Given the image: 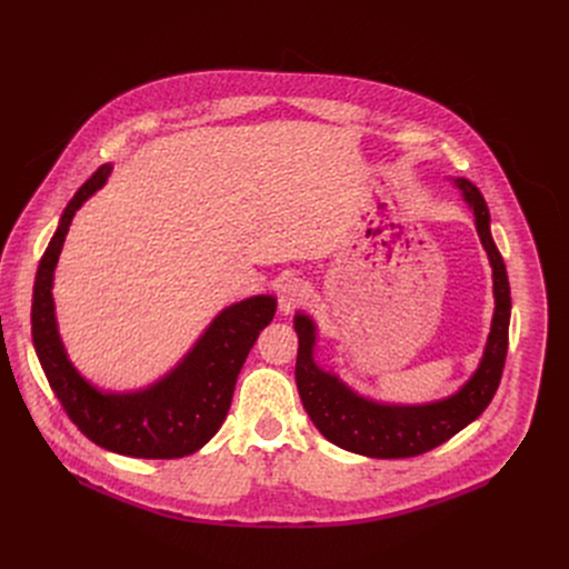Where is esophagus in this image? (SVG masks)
<instances>
[{
	"instance_id": "34e87169",
	"label": "esophagus",
	"mask_w": 569,
	"mask_h": 569,
	"mask_svg": "<svg viewBox=\"0 0 569 569\" xmlns=\"http://www.w3.org/2000/svg\"><path fill=\"white\" fill-rule=\"evenodd\" d=\"M306 299H308V287H306L303 280L289 278V280L282 282V287H280V310L284 315L299 310L306 303Z\"/></svg>"
}]
</instances>
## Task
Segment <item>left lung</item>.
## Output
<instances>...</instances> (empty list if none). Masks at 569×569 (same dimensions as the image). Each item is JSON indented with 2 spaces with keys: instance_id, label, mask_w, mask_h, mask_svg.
<instances>
[{
  "instance_id": "obj_1",
  "label": "left lung",
  "mask_w": 569,
  "mask_h": 569,
  "mask_svg": "<svg viewBox=\"0 0 569 569\" xmlns=\"http://www.w3.org/2000/svg\"><path fill=\"white\" fill-rule=\"evenodd\" d=\"M468 208L475 214V224L481 246L493 266V296L496 312L483 359L472 380L451 398L430 405H380L349 391L338 377L323 372L312 361L315 323L306 315L293 317V329L299 336V357H296V387H299L303 408L312 423L329 442L370 458H410L440 447L458 430L472 423L493 400L509 345V312L511 296L505 261L491 238L489 208L479 189L456 178Z\"/></svg>"
}]
</instances>
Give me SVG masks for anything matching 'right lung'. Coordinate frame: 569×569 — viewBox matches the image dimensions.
<instances>
[{
  "mask_svg": "<svg viewBox=\"0 0 569 569\" xmlns=\"http://www.w3.org/2000/svg\"><path fill=\"white\" fill-rule=\"evenodd\" d=\"M99 167L67 203L39 261L32 296V342L52 393L94 445L133 458H182L199 451L227 419L238 372L276 317L273 296H254L218 315L194 349L164 380L139 393H101L69 363L52 312V270L76 210L106 182Z\"/></svg>",
  "mask_w": 569,
  "mask_h": 569,
  "instance_id": "add662e5",
  "label": "right lung"
}]
</instances>
